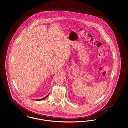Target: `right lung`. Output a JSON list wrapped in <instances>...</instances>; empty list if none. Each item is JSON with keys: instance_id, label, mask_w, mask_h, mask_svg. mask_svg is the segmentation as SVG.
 <instances>
[{"instance_id": "1", "label": "right lung", "mask_w": 128, "mask_h": 128, "mask_svg": "<svg viewBox=\"0 0 128 128\" xmlns=\"http://www.w3.org/2000/svg\"><path fill=\"white\" fill-rule=\"evenodd\" d=\"M49 94H48L46 97H44V98H42V99H36V100L37 101H41V100H44L46 98H48V96Z\"/></svg>"}]
</instances>
